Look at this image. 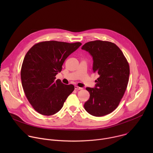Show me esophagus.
Returning <instances> with one entry per match:
<instances>
[{"instance_id":"obj_1","label":"esophagus","mask_w":153,"mask_h":153,"mask_svg":"<svg viewBox=\"0 0 153 153\" xmlns=\"http://www.w3.org/2000/svg\"><path fill=\"white\" fill-rule=\"evenodd\" d=\"M74 88H75V90H82V88H80V87H79V86H77V85H75V86H74Z\"/></svg>"}]
</instances>
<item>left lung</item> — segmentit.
<instances>
[{
	"label": "left lung",
	"mask_w": 153,
	"mask_h": 153,
	"mask_svg": "<svg viewBox=\"0 0 153 153\" xmlns=\"http://www.w3.org/2000/svg\"><path fill=\"white\" fill-rule=\"evenodd\" d=\"M82 50L93 57V70L99 75L94 88L87 87L90 93L85 110L92 116L100 117L113 112L118 106L129 80V67L120 48L110 42H87Z\"/></svg>",
	"instance_id": "obj_1"
}]
</instances>
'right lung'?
<instances>
[{
	"mask_svg": "<svg viewBox=\"0 0 153 153\" xmlns=\"http://www.w3.org/2000/svg\"><path fill=\"white\" fill-rule=\"evenodd\" d=\"M81 45L45 41L34 45L26 54L20 72L22 85L27 99L39 113H57L74 91L73 85L63 84L56 80V76L62 71L65 59Z\"/></svg>",
	"mask_w": 153,
	"mask_h": 153,
	"instance_id": "right-lung-1",
	"label": "right lung"
}]
</instances>
